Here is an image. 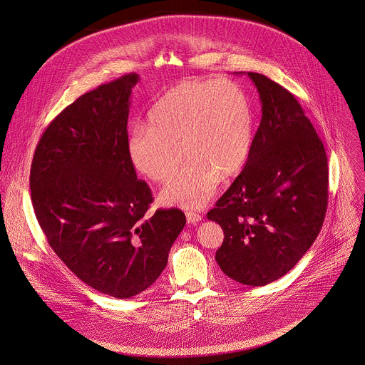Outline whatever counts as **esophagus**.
<instances>
[{"label":"esophagus","mask_w":365,"mask_h":365,"mask_svg":"<svg viewBox=\"0 0 365 365\" xmlns=\"http://www.w3.org/2000/svg\"><path fill=\"white\" fill-rule=\"evenodd\" d=\"M186 220H187L189 224H196V222L202 221V217L195 211H186Z\"/></svg>","instance_id":"esophagus-1"}]
</instances>
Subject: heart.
<instances>
[{
  "label": "heart",
  "mask_w": 365,
  "mask_h": 365,
  "mask_svg": "<svg viewBox=\"0 0 365 365\" xmlns=\"http://www.w3.org/2000/svg\"><path fill=\"white\" fill-rule=\"evenodd\" d=\"M255 118L238 82L183 81L170 88L148 115V127L135 125L125 141L134 169L153 182L168 180L165 205L200 208L214 196L220 178L237 175L253 144Z\"/></svg>",
  "instance_id": "obj_1"
}]
</instances>
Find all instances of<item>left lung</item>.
<instances>
[{"instance_id": "left-lung-1", "label": "left lung", "mask_w": 365, "mask_h": 365, "mask_svg": "<svg viewBox=\"0 0 365 365\" xmlns=\"http://www.w3.org/2000/svg\"><path fill=\"white\" fill-rule=\"evenodd\" d=\"M262 102V120L242 172L207 212L224 231L220 269L245 285L287 274L315 242L327 207L324 143L295 96L267 77L247 73Z\"/></svg>"}]
</instances>
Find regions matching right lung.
<instances>
[{
    "instance_id": "obj_1",
    "label": "right lung",
    "mask_w": 365,
    "mask_h": 365,
    "mask_svg": "<svg viewBox=\"0 0 365 365\" xmlns=\"http://www.w3.org/2000/svg\"><path fill=\"white\" fill-rule=\"evenodd\" d=\"M125 74L83 93L41 134L31 166V196L54 253L85 284L125 299L161 276L183 230L179 208H158L137 179L125 141L131 89Z\"/></svg>"
}]
</instances>
